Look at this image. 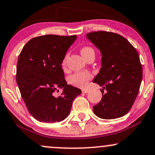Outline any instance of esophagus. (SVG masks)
<instances>
[{"instance_id": "34e87169", "label": "esophagus", "mask_w": 155, "mask_h": 155, "mask_svg": "<svg viewBox=\"0 0 155 155\" xmlns=\"http://www.w3.org/2000/svg\"><path fill=\"white\" fill-rule=\"evenodd\" d=\"M81 92H82L83 93H87V92H89V90H87V89H83V90H81Z\"/></svg>"}]
</instances>
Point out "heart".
I'll use <instances>...</instances> for the list:
<instances>
[{
	"label": "heart",
	"instance_id": "obj_1",
	"mask_svg": "<svg viewBox=\"0 0 155 155\" xmlns=\"http://www.w3.org/2000/svg\"><path fill=\"white\" fill-rule=\"evenodd\" d=\"M91 53H95L93 49H92L90 47H84L81 49V54L82 55L84 58H86L89 54ZM67 60V56L64 58L62 63V65L63 67L65 66ZM92 74L89 72H77L76 74H73L70 77V82L72 84L76 85V86L79 87H85L87 85L88 81L90 79H92Z\"/></svg>",
	"mask_w": 155,
	"mask_h": 155
}]
</instances>
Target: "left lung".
<instances>
[{"instance_id":"left-lung-1","label":"left lung","mask_w":155,"mask_h":155,"mask_svg":"<svg viewBox=\"0 0 155 155\" xmlns=\"http://www.w3.org/2000/svg\"><path fill=\"white\" fill-rule=\"evenodd\" d=\"M87 38L101 51V68L93 82L106 94L93 106L97 117L105 120L121 117L134 104L142 80V66L138 53L126 38L106 31L91 32Z\"/></svg>"}]
</instances>
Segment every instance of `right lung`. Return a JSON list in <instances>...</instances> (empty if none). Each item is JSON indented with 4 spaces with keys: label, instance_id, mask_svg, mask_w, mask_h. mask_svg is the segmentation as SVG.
Segmentation results:
<instances>
[{
    "label": "right lung",
    "instance_id": "add662e5",
    "mask_svg": "<svg viewBox=\"0 0 155 155\" xmlns=\"http://www.w3.org/2000/svg\"><path fill=\"white\" fill-rule=\"evenodd\" d=\"M76 35H46L27 43L19 55L17 83L30 114L43 122H60L68 116L81 90L67 84L62 63ZM64 89L56 98L54 92Z\"/></svg>",
    "mask_w": 155,
    "mask_h": 155
}]
</instances>
